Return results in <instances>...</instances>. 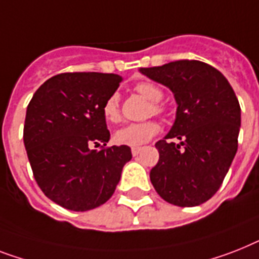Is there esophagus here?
<instances>
[{
    "instance_id": "esophagus-1",
    "label": "esophagus",
    "mask_w": 259,
    "mask_h": 259,
    "mask_svg": "<svg viewBox=\"0 0 259 259\" xmlns=\"http://www.w3.org/2000/svg\"><path fill=\"white\" fill-rule=\"evenodd\" d=\"M140 151H141V148H132V154H133L134 157L140 154Z\"/></svg>"
}]
</instances>
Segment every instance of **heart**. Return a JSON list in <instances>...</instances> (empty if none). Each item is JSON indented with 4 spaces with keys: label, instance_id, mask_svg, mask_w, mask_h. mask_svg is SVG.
Returning a JSON list of instances; mask_svg holds the SVG:
<instances>
[{
    "label": "heart",
    "instance_id": "obj_1",
    "mask_svg": "<svg viewBox=\"0 0 259 259\" xmlns=\"http://www.w3.org/2000/svg\"><path fill=\"white\" fill-rule=\"evenodd\" d=\"M136 90L146 100L153 102L151 110L154 114L162 113V108L157 102L162 100L163 92L159 89L158 86L151 83V82H140L136 85ZM119 98L118 94H111L108 97V100L105 101L102 106V114L108 122H117L119 119ZM159 132V125L154 121H148L142 123H129L123 126L114 133V142L117 145H125V146H141L146 144L157 136Z\"/></svg>",
    "mask_w": 259,
    "mask_h": 259
}]
</instances>
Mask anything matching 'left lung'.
<instances>
[{
	"instance_id": "1",
	"label": "left lung",
	"mask_w": 259,
	"mask_h": 259,
	"mask_svg": "<svg viewBox=\"0 0 259 259\" xmlns=\"http://www.w3.org/2000/svg\"><path fill=\"white\" fill-rule=\"evenodd\" d=\"M140 71L169 88L177 102L171 129L155 144L159 159L150 170L151 184L166 202L201 205L217 193L238 149L241 108L234 90L220 70L201 61Z\"/></svg>"
}]
</instances>
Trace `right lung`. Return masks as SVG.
Masks as SVG:
<instances>
[{
	"mask_svg": "<svg viewBox=\"0 0 259 259\" xmlns=\"http://www.w3.org/2000/svg\"><path fill=\"white\" fill-rule=\"evenodd\" d=\"M122 78L104 73H62L44 82L27 105L24 144L37 184L68 210L86 211L114 193L129 146L92 150L110 140L102 106Z\"/></svg>",
	"mask_w": 259,
	"mask_h": 259,
	"instance_id": "right-lung-1",
	"label": "right lung"
}]
</instances>
